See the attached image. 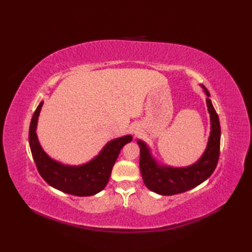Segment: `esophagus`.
<instances>
[{
  "label": "esophagus",
  "instance_id": "esophagus-1",
  "mask_svg": "<svg viewBox=\"0 0 252 252\" xmlns=\"http://www.w3.org/2000/svg\"><path fill=\"white\" fill-rule=\"evenodd\" d=\"M133 132H134L135 135H138L141 133V129L138 126H136V127H134V130H133Z\"/></svg>",
  "mask_w": 252,
  "mask_h": 252
}]
</instances>
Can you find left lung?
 I'll return each mask as SVG.
<instances>
[{
	"label": "left lung",
	"mask_w": 252,
	"mask_h": 252,
	"mask_svg": "<svg viewBox=\"0 0 252 252\" xmlns=\"http://www.w3.org/2000/svg\"><path fill=\"white\" fill-rule=\"evenodd\" d=\"M201 88L207 95L206 103L210 115V135L205 152L196 162L186 167H172L161 163L154 157L151 147L145 142L136 141L140 146V169L144 183L148 189L159 195L181 194L194 189L205 182L217 167L220 155V121L211 99L209 98L210 93L203 85Z\"/></svg>",
	"instance_id": "left-lung-1"
}]
</instances>
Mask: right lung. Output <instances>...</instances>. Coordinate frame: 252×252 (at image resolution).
I'll return each instance as SVG.
<instances>
[{
  "instance_id": "right-lung-1",
  "label": "right lung",
  "mask_w": 252,
  "mask_h": 252,
  "mask_svg": "<svg viewBox=\"0 0 252 252\" xmlns=\"http://www.w3.org/2000/svg\"><path fill=\"white\" fill-rule=\"evenodd\" d=\"M43 103L42 100L36 107L29 129V145L37 171L47 184L61 191L80 197L97 194L108 183L120 151L132 141V135L127 134L109 141L98 155L85 163L71 165L60 162L45 153L37 138L36 126Z\"/></svg>"
}]
</instances>
